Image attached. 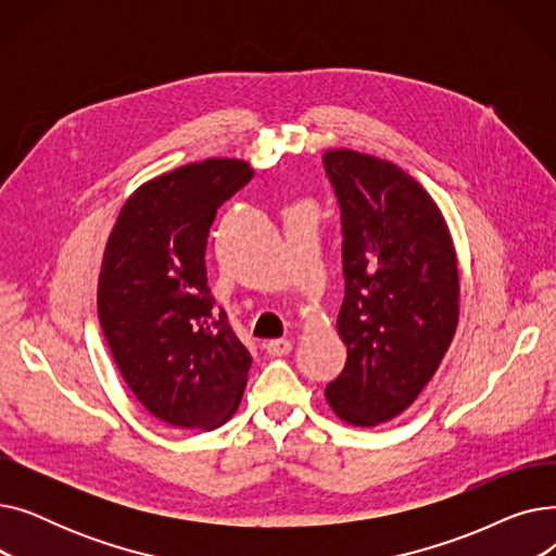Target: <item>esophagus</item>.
<instances>
[{"instance_id": "1", "label": "esophagus", "mask_w": 556, "mask_h": 556, "mask_svg": "<svg viewBox=\"0 0 556 556\" xmlns=\"http://www.w3.org/2000/svg\"><path fill=\"white\" fill-rule=\"evenodd\" d=\"M263 349H266L270 356H286V354H290L293 344H290V340H268L266 344H263Z\"/></svg>"}]
</instances>
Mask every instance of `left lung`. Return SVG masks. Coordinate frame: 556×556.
Listing matches in <instances>:
<instances>
[{"label":"left lung","instance_id":"8db88e82","mask_svg":"<svg viewBox=\"0 0 556 556\" xmlns=\"http://www.w3.org/2000/svg\"><path fill=\"white\" fill-rule=\"evenodd\" d=\"M340 204L346 363L327 401L354 426L394 419L440 367L457 327L459 279L448 227L424 187L396 164L329 151Z\"/></svg>","mask_w":556,"mask_h":556}]
</instances>
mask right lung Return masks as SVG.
<instances>
[{"mask_svg":"<svg viewBox=\"0 0 556 556\" xmlns=\"http://www.w3.org/2000/svg\"><path fill=\"white\" fill-rule=\"evenodd\" d=\"M254 178L239 160L187 164L139 187L116 218L99 277V323L137 401L164 424L223 426L252 356L207 286L216 212Z\"/></svg>","mask_w":556,"mask_h":556,"instance_id":"add662e5","label":"right lung"}]
</instances>
